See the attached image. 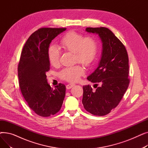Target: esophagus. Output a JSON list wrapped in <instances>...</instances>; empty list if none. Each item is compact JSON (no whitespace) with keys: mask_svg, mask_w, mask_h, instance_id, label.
I'll return each mask as SVG.
<instances>
[{"mask_svg":"<svg viewBox=\"0 0 148 148\" xmlns=\"http://www.w3.org/2000/svg\"><path fill=\"white\" fill-rule=\"evenodd\" d=\"M74 86H75L74 84H67L66 86V88L67 89H71V88H73Z\"/></svg>","mask_w":148,"mask_h":148,"instance_id":"esophagus-1","label":"esophagus"}]
</instances>
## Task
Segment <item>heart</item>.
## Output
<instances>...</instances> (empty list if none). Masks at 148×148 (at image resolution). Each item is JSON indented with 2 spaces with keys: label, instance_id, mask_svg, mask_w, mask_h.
<instances>
[{
  "label": "heart",
  "instance_id": "1",
  "mask_svg": "<svg viewBox=\"0 0 148 148\" xmlns=\"http://www.w3.org/2000/svg\"><path fill=\"white\" fill-rule=\"evenodd\" d=\"M60 44L64 50L74 53L76 62L86 66L92 65L97 59L98 45L94 37H84L75 31H70L62 38ZM47 55L51 65L55 66L59 65L60 53L57 47L50 46L48 49ZM84 73V69L80 65H76L62 69L59 76L62 80L75 82Z\"/></svg>",
  "mask_w": 148,
  "mask_h": 148
}]
</instances>
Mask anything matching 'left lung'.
<instances>
[{"label": "left lung", "instance_id": "1", "mask_svg": "<svg viewBox=\"0 0 148 148\" xmlns=\"http://www.w3.org/2000/svg\"><path fill=\"white\" fill-rule=\"evenodd\" d=\"M86 30L98 34L103 53L98 67L87 78L95 83L96 89L89 84L83 86L82 103L90 113L104 116L118 106L128 88V55L125 47L108 28L87 27Z\"/></svg>", "mask_w": 148, "mask_h": 148}]
</instances>
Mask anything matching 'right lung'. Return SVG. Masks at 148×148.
Returning a JSON list of instances; mask_svg holds the SVG:
<instances>
[{
	"mask_svg": "<svg viewBox=\"0 0 148 148\" xmlns=\"http://www.w3.org/2000/svg\"><path fill=\"white\" fill-rule=\"evenodd\" d=\"M66 28L42 27L27 39L18 65L19 86L27 105L36 114L49 117L61 108L66 87L59 83L53 89L47 83L50 70L47 51L51 41Z\"/></svg>",
	"mask_w": 148,
	"mask_h": 148,
	"instance_id": "right-lung-1",
	"label": "right lung"
}]
</instances>
